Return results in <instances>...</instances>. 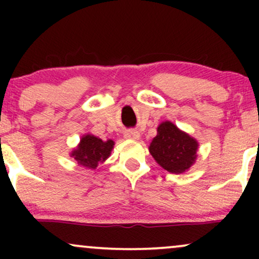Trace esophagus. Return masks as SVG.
Listing matches in <instances>:
<instances>
[{
    "mask_svg": "<svg viewBox=\"0 0 259 259\" xmlns=\"http://www.w3.org/2000/svg\"><path fill=\"white\" fill-rule=\"evenodd\" d=\"M124 136H125V139H129V140H138L140 138V133L135 129H130L124 133Z\"/></svg>",
    "mask_w": 259,
    "mask_h": 259,
    "instance_id": "1",
    "label": "esophagus"
}]
</instances>
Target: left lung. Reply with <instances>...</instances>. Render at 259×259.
<instances>
[{
	"instance_id": "obj_1",
	"label": "left lung",
	"mask_w": 259,
	"mask_h": 259,
	"mask_svg": "<svg viewBox=\"0 0 259 259\" xmlns=\"http://www.w3.org/2000/svg\"><path fill=\"white\" fill-rule=\"evenodd\" d=\"M198 142L189 134L181 132L170 121H163L157 127L150 153L157 163L169 173L181 174L189 170L197 157Z\"/></svg>"
}]
</instances>
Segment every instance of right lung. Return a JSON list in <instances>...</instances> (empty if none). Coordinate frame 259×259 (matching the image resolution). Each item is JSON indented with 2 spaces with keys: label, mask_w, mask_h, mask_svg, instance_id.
<instances>
[{
  "label": "right lung",
  "mask_w": 259,
  "mask_h": 259,
  "mask_svg": "<svg viewBox=\"0 0 259 259\" xmlns=\"http://www.w3.org/2000/svg\"><path fill=\"white\" fill-rule=\"evenodd\" d=\"M113 146H114L113 140L103 141L100 138L88 134L82 136L78 147L70 153V157H73L79 165L95 169L100 163L105 162L111 156Z\"/></svg>",
  "instance_id": "right-lung-1"
}]
</instances>
